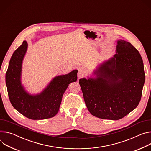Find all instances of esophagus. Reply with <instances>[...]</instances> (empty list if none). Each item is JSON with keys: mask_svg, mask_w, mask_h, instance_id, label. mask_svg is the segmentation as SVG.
Segmentation results:
<instances>
[{"mask_svg": "<svg viewBox=\"0 0 151 151\" xmlns=\"http://www.w3.org/2000/svg\"><path fill=\"white\" fill-rule=\"evenodd\" d=\"M84 75H85V73H84L83 70H82V69H79L78 70V79H80V78H82L83 77H84Z\"/></svg>", "mask_w": 151, "mask_h": 151, "instance_id": "esophagus-1", "label": "esophagus"}]
</instances>
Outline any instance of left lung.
<instances>
[{"mask_svg":"<svg viewBox=\"0 0 151 151\" xmlns=\"http://www.w3.org/2000/svg\"><path fill=\"white\" fill-rule=\"evenodd\" d=\"M116 53L96 70L97 78L79 81L88 111L100 119L124 117L138 106L142 98L145 74L139 52L120 40Z\"/></svg>","mask_w":151,"mask_h":151,"instance_id":"obj_1","label":"left lung"}]
</instances>
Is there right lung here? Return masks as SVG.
Segmentation results:
<instances>
[{
	"mask_svg": "<svg viewBox=\"0 0 151 151\" xmlns=\"http://www.w3.org/2000/svg\"><path fill=\"white\" fill-rule=\"evenodd\" d=\"M28 43L22 45L13 53L6 73V84L9 101L16 110L26 117L42 120L54 117L58 112L63 95L68 86L77 80L78 70L55 78L42 93L31 96L21 85L22 63Z\"/></svg>",
	"mask_w": 151,
	"mask_h": 151,
	"instance_id": "obj_1",
	"label": "right lung"
}]
</instances>
